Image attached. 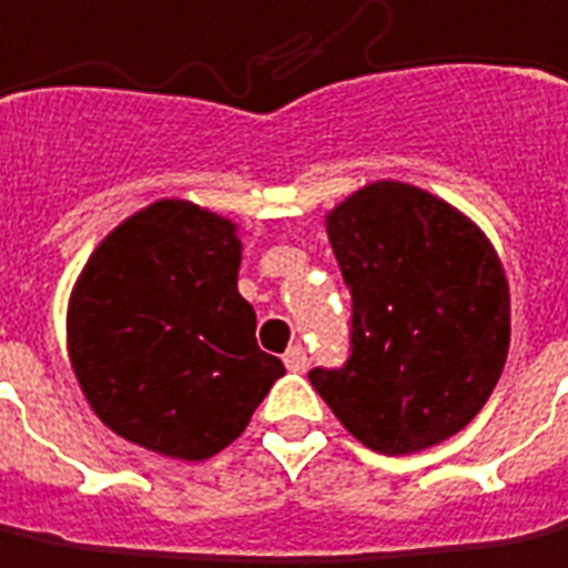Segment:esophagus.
Wrapping results in <instances>:
<instances>
[{"mask_svg": "<svg viewBox=\"0 0 568 568\" xmlns=\"http://www.w3.org/2000/svg\"><path fill=\"white\" fill-rule=\"evenodd\" d=\"M285 359V368H288V372H304V368H307V363H311V359H307V351H304V347H292V351L285 353L283 356Z\"/></svg>", "mask_w": 568, "mask_h": 568, "instance_id": "1", "label": "esophagus"}]
</instances>
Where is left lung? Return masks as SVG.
<instances>
[{
  "label": "left lung",
  "instance_id": "1",
  "mask_svg": "<svg viewBox=\"0 0 568 568\" xmlns=\"http://www.w3.org/2000/svg\"><path fill=\"white\" fill-rule=\"evenodd\" d=\"M351 288V356L311 384L363 446L412 455L474 422L510 347V292L483 230L399 181L325 217Z\"/></svg>",
  "mask_w": 568,
  "mask_h": 568
}]
</instances>
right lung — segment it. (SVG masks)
<instances>
[{
  "label": "right lung",
  "mask_w": 568,
  "mask_h": 568,
  "mask_svg": "<svg viewBox=\"0 0 568 568\" xmlns=\"http://www.w3.org/2000/svg\"><path fill=\"white\" fill-rule=\"evenodd\" d=\"M236 224L184 200L122 221L82 267L67 351L101 422L129 443L205 462L243 434L285 366L257 347Z\"/></svg>",
  "instance_id": "add662e5"
}]
</instances>
